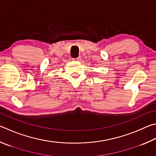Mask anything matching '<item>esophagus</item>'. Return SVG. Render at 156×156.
Listing matches in <instances>:
<instances>
[{
    "label": "esophagus",
    "mask_w": 156,
    "mask_h": 156,
    "mask_svg": "<svg viewBox=\"0 0 156 156\" xmlns=\"http://www.w3.org/2000/svg\"><path fill=\"white\" fill-rule=\"evenodd\" d=\"M73 60L74 61H81V60H82V58L80 57V56H79V57H78V58H74L73 59Z\"/></svg>",
    "instance_id": "34e87169"
}]
</instances>
